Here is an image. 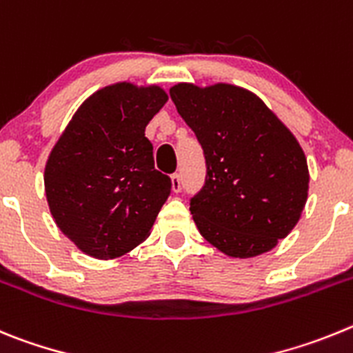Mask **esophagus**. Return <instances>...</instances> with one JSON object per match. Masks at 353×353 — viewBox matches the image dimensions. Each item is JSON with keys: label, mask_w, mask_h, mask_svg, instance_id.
<instances>
[{"label": "esophagus", "mask_w": 353, "mask_h": 353, "mask_svg": "<svg viewBox=\"0 0 353 353\" xmlns=\"http://www.w3.org/2000/svg\"><path fill=\"white\" fill-rule=\"evenodd\" d=\"M181 188H183V183H181V174L179 172L172 174V190L176 193H179Z\"/></svg>", "instance_id": "1"}]
</instances>
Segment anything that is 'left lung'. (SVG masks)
<instances>
[{"instance_id":"1","label":"left lung","mask_w":353,"mask_h":353,"mask_svg":"<svg viewBox=\"0 0 353 353\" xmlns=\"http://www.w3.org/2000/svg\"><path fill=\"white\" fill-rule=\"evenodd\" d=\"M170 98L204 149V186L190 199L196 228L228 256H256L290 234L307 199L306 157L252 91L177 84Z\"/></svg>"}]
</instances>
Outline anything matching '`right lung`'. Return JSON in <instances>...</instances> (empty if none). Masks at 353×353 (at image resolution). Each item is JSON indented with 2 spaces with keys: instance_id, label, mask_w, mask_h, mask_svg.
I'll return each mask as SVG.
<instances>
[{
  "instance_id": "add662e5",
  "label": "right lung",
  "mask_w": 353,
  "mask_h": 353,
  "mask_svg": "<svg viewBox=\"0 0 353 353\" xmlns=\"http://www.w3.org/2000/svg\"><path fill=\"white\" fill-rule=\"evenodd\" d=\"M169 100L158 85L121 82L79 107L46 165V195L59 230L94 259H116L153 228L172 181L154 169L145 126Z\"/></svg>"
}]
</instances>
